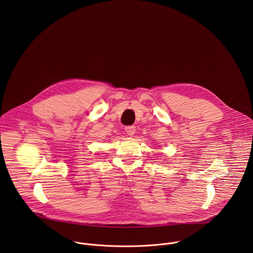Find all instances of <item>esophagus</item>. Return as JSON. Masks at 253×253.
Here are the masks:
<instances>
[{"instance_id": "esophagus-1", "label": "esophagus", "mask_w": 253, "mask_h": 253, "mask_svg": "<svg viewBox=\"0 0 253 253\" xmlns=\"http://www.w3.org/2000/svg\"><path fill=\"white\" fill-rule=\"evenodd\" d=\"M125 131L126 133L129 135V136H133L135 134V131H136V128L134 126H127L125 128Z\"/></svg>"}]
</instances>
